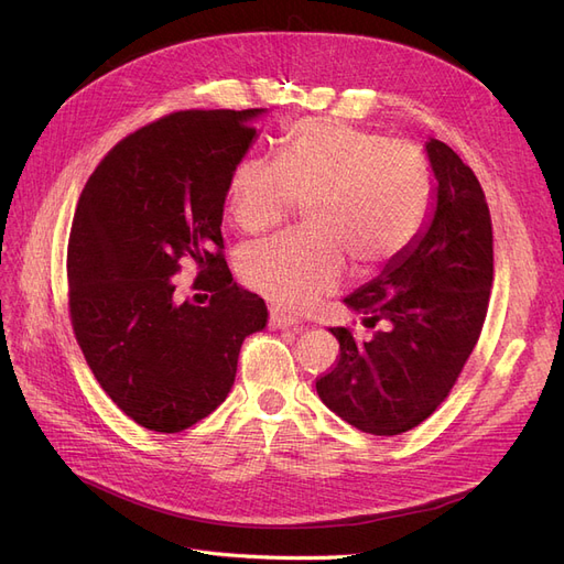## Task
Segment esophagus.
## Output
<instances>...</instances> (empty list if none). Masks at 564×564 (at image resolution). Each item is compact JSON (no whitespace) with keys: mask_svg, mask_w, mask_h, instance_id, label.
Masks as SVG:
<instances>
[{"mask_svg":"<svg viewBox=\"0 0 564 564\" xmlns=\"http://www.w3.org/2000/svg\"><path fill=\"white\" fill-rule=\"evenodd\" d=\"M268 324L272 329H299L301 319H296L292 315H284L280 311H270L268 313Z\"/></svg>","mask_w":564,"mask_h":564,"instance_id":"1","label":"esophagus"}]
</instances>
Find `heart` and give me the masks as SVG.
Wrapping results in <instances>:
<instances>
[{
	"mask_svg": "<svg viewBox=\"0 0 564 564\" xmlns=\"http://www.w3.org/2000/svg\"><path fill=\"white\" fill-rule=\"evenodd\" d=\"M226 202L247 235L282 226L303 204L308 230L247 245L237 268L272 305L305 311L338 292L348 261L377 275L419 242L433 212V176L412 143L313 117L280 135L278 162H237Z\"/></svg>",
	"mask_w": 564,
	"mask_h": 564,
	"instance_id": "obj_1",
	"label": "heart"
}]
</instances>
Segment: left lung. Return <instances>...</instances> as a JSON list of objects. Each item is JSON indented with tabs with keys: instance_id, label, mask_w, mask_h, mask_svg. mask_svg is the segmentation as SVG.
Returning <instances> with one entry per match:
<instances>
[{
	"instance_id": "obj_1",
	"label": "left lung",
	"mask_w": 564,
	"mask_h": 564,
	"mask_svg": "<svg viewBox=\"0 0 564 564\" xmlns=\"http://www.w3.org/2000/svg\"><path fill=\"white\" fill-rule=\"evenodd\" d=\"M437 178L429 230L383 275L346 299L373 332L334 327L338 357L317 395L357 431L400 435L447 400L480 338L494 280L491 216L482 185L442 141L425 145Z\"/></svg>"
}]
</instances>
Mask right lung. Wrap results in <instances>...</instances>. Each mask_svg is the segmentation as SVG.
Listing matches in <instances>:
<instances>
[{
  "mask_svg": "<svg viewBox=\"0 0 564 564\" xmlns=\"http://www.w3.org/2000/svg\"><path fill=\"white\" fill-rule=\"evenodd\" d=\"M261 112H169L110 148L79 195L67 240L73 332L100 388L148 431L209 416L235 383L242 340L265 327V303L232 280L220 235ZM183 264L207 304L180 301Z\"/></svg>",
  "mask_w": 564,
  "mask_h": 564,
  "instance_id": "1",
  "label": "right lung"
}]
</instances>
